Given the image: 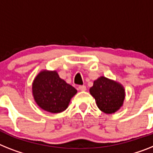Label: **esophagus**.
Here are the masks:
<instances>
[{
  "instance_id": "34e87169",
  "label": "esophagus",
  "mask_w": 153,
  "mask_h": 153,
  "mask_svg": "<svg viewBox=\"0 0 153 153\" xmlns=\"http://www.w3.org/2000/svg\"><path fill=\"white\" fill-rule=\"evenodd\" d=\"M79 91H86V89H87V88H86V86H84V85H80V86H79Z\"/></svg>"
}]
</instances>
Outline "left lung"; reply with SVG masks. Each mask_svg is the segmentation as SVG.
<instances>
[{"label":"left lung","instance_id":"8db88e82","mask_svg":"<svg viewBox=\"0 0 153 153\" xmlns=\"http://www.w3.org/2000/svg\"><path fill=\"white\" fill-rule=\"evenodd\" d=\"M90 94L94 98L101 111L112 114L123 106L125 89L119 82L102 76L94 81L90 88Z\"/></svg>","mask_w":153,"mask_h":153}]
</instances>
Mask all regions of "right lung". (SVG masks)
Returning <instances> with one entry per match:
<instances>
[{"instance_id":"1","label":"right lung","mask_w":153,"mask_h":153,"mask_svg":"<svg viewBox=\"0 0 153 153\" xmlns=\"http://www.w3.org/2000/svg\"><path fill=\"white\" fill-rule=\"evenodd\" d=\"M32 93L34 101L43 110L59 113L69 106L76 89L59 77L55 70L44 69L33 79Z\"/></svg>"}]
</instances>
